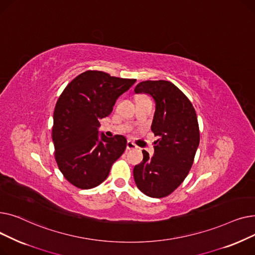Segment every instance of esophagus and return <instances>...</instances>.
Wrapping results in <instances>:
<instances>
[{"instance_id": "34e87169", "label": "esophagus", "mask_w": 255, "mask_h": 255, "mask_svg": "<svg viewBox=\"0 0 255 255\" xmlns=\"http://www.w3.org/2000/svg\"><path fill=\"white\" fill-rule=\"evenodd\" d=\"M126 149H127V150L136 149V144L133 143L131 140H128V141H127V145H126Z\"/></svg>"}]
</instances>
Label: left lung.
Returning a JSON list of instances; mask_svg holds the SVG:
<instances>
[{"label":"left lung","instance_id":"8db88e82","mask_svg":"<svg viewBox=\"0 0 255 255\" xmlns=\"http://www.w3.org/2000/svg\"><path fill=\"white\" fill-rule=\"evenodd\" d=\"M134 92L154 99L151 129L159 139L154 142L153 156L142 151V162L134 166L133 177L145 195L165 197L182 184L193 164L199 144L196 113L185 94L167 80H145Z\"/></svg>","mask_w":255,"mask_h":255}]
</instances>
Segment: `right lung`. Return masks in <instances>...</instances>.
I'll use <instances>...</instances> for the list:
<instances>
[{"mask_svg":"<svg viewBox=\"0 0 255 255\" xmlns=\"http://www.w3.org/2000/svg\"><path fill=\"white\" fill-rule=\"evenodd\" d=\"M135 82L89 70L76 76L59 97L51 133L55 158L65 179L77 188L100 185L124 153L126 138L99 134V121L111 115L117 99Z\"/></svg>","mask_w":255,"mask_h":255,"instance_id":"add662e5","label":"right lung"}]
</instances>
